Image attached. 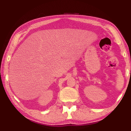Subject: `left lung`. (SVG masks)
<instances>
[{"label": "left lung", "instance_id": "obj_1", "mask_svg": "<svg viewBox=\"0 0 131 131\" xmlns=\"http://www.w3.org/2000/svg\"><path fill=\"white\" fill-rule=\"evenodd\" d=\"M130 74H131V71H130Z\"/></svg>", "mask_w": 131, "mask_h": 131}]
</instances>
